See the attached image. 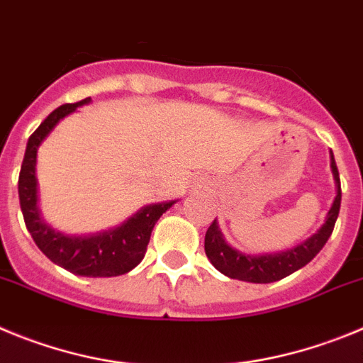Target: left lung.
<instances>
[{
	"label": "left lung",
	"instance_id": "1",
	"mask_svg": "<svg viewBox=\"0 0 363 363\" xmlns=\"http://www.w3.org/2000/svg\"><path fill=\"white\" fill-rule=\"evenodd\" d=\"M331 168L336 182V197L333 201L331 210H329L328 218H325L324 226L320 228L313 237H309L306 242L298 244L296 247L282 251V253L273 255H246L240 251L233 250L228 246L222 238V233L218 231L217 222H211L204 237V251L206 257L211 260L215 267L220 273H224L230 279L244 280V282L253 284H269L284 279V277L291 275L296 269L303 267L308 262L315 259L318 251L325 246L328 238L331 237L335 222L340 213V201H342V189H340V175L336 168L335 157L331 152Z\"/></svg>",
	"mask_w": 363,
	"mask_h": 363
}]
</instances>
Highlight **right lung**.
I'll list each match as a JSON object with an SVG mask.
<instances>
[{
    "label": "right lung",
    "instance_id": "right-lung-1",
    "mask_svg": "<svg viewBox=\"0 0 363 363\" xmlns=\"http://www.w3.org/2000/svg\"><path fill=\"white\" fill-rule=\"evenodd\" d=\"M88 101L90 97L77 103L61 104L28 137L18 179L19 206L25 218V226L30 231L34 242L54 264L81 277L125 275L141 262L155 222L166 210L172 208L174 202L145 206L116 230L92 237H68L52 230L41 220L38 211V189H35L38 146L65 116L74 112L77 106L86 104Z\"/></svg>",
    "mask_w": 363,
    "mask_h": 363
}]
</instances>
